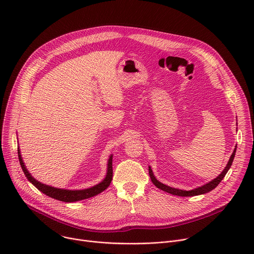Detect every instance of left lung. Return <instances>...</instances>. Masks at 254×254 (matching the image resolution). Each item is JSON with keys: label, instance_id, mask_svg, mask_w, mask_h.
Here are the masks:
<instances>
[{"label": "left lung", "instance_id": "8db88e82", "mask_svg": "<svg viewBox=\"0 0 254 254\" xmlns=\"http://www.w3.org/2000/svg\"><path fill=\"white\" fill-rule=\"evenodd\" d=\"M236 147H237V146H236ZM236 147H235V149H234V151H233V153H232V155H231V157H230V159H229V161H228L227 166H226L225 169L222 171V173H221L218 177H217L216 179L212 180L211 182H209V183H207V184H205V185H203V186H201V187H199V188H196V189L191 190V191H185V190H180V189H176V188L169 187V186H167V185H165V184L159 182V181L156 179V177L154 176L151 167H149V174H150L152 182H153V184H154L157 188H159V189H161V190H163V191H165V192H167V193H170V194H172V195H176V196H181V197H189V196H190V197H191V196H197V195L206 194V193L212 191L213 189H215L217 186H218V184L221 182V181L223 180V178L225 177V175L227 174L228 170L230 169V167H231V165H232L233 159H234V157H235Z\"/></svg>", "mask_w": 254, "mask_h": 254}]
</instances>
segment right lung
<instances>
[{
    "mask_svg": "<svg viewBox=\"0 0 254 254\" xmlns=\"http://www.w3.org/2000/svg\"><path fill=\"white\" fill-rule=\"evenodd\" d=\"M18 157H19V161H20V165L22 167V170L25 174V176L27 177V179L30 181V182L37 188L39 191H41L42 193H44L45 195L62 201V202H76V201H80L83 199H87L90 197H93L101 192H103L108 186L111 185L112 180H113V155L108 159V163H107V173L105 178L101 181V182L91 188L88 189H84V190H64V189H58V188H54L45 184H42L40 182H38L37 180H35L31 174L28 172V170L26 169L24 162L22 160L21 154H20V150L18 148Z\"/></svg>",
    "mask_w": 254,
    "mask_h": 254,
    "instance_id": "add662e5",
    "label": "right lung"
}]
</instances>
